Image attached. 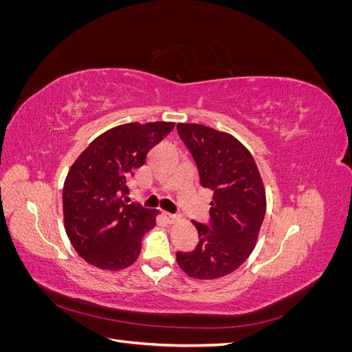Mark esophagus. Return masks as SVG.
I'll list each match as a JSON object with an SVG mask.
<instances>
[{
  "instance_id": "obj_1",
  "label": "esophagus",
  "mask_w": 352,
  "mask_h": 352,
  "mask_svg": "<svg viewBox=\"0 0 352 352\" xmlns=\"http://www.w3.org/2000/svg\"><path fill=\"white\" fill-rule=\"evenodd\" d=\"M164 216H166V219H167V221H168V223H175L176 220H179V219H180L177 214H172V212H166Z\"/></svg>"
}]
</instances>
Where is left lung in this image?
<instances>
[{
  "mask_svg": "<svg viewBox=\"0 0 352 352\" xmlns=\"http://www.w3.org/2000/svg\"><path fill=\"white\" fill-rule=\"evenodd\" d=\"M177 133L192 154L199 184L214 192L210 221H194L198 245L177 251V264L190 278L217 279L254 250L265 214L263 180L250 151L232 135L192 123H179Z\"/></svg>",
  "mask_w": 352,
  "mask_h": 352,
  "instance_id": "1",
  "label": "left lung"
}]
</instances>
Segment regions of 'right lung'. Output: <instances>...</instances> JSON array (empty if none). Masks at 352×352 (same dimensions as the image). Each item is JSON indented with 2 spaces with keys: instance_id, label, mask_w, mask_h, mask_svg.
<instances>
[{
  "instance_id": "1",
  "label": "right lung",
  "mask_w": 352,
  "mask_h": 352,
  "mask_svg": "<svg viewBox=\"0 0 352 352\" xmlns=\"http://www.w3.org/2000/svg\"><path fill=\"white\" fill-rule=\"evenodd\" d=\"M175 123H127L89 144L74 162L63 188L66 233L73 248L95 267H129L141 252L155 211L129 204V180L148 153Z\"/></svg>"
}]
</instances>
